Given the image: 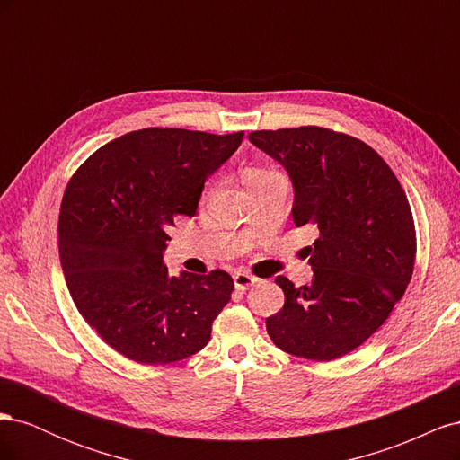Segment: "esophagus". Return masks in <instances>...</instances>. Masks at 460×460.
<instances>
[{"label":"esophagus","mask_w":460,"mask_h":460,"mask_svg":"<svg viewBox=\"0 0 460 460\" xmlns=\"http://www.w3.org/2000/svg\"><path fill=\"white\" fill-rule=\"evenodd\" d=\"M232 278H234V286L238 288V289H247L249 286H253L257 282L255 276L247 274V272H242V270L235 272Z\"/></svg>","instance_id":"obj_1"}]
</instances>
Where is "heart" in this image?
Wrapping results in <instances>:
<instances>
[{"instance_id": "heart-1", "label": "heart", "mask_w": 460, "mask_h": 460, "mask_svg": "<svg viewBox=\"0 0 460 460\" xmlns=\"http://www.w3.org/2000/svg\"><path fill=\"white\" fill-rule=\"evenodd\" d=\"M272 176H278V174L272 172V171H264V169H252V171L245 172V182H247L249 188H253V186L262 184L264 180H269V178H272ZM211 193H213V190H207L203 199H207L208 196H211Z\"/></svg>"}]
</instances>
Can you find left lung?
<instances>
[{
  "label": "left lung",
  "instance_id": "1",
  "mask_svg": "<svg viewBox=\"0 0 460 460\" xmlns=\"http://www.w3.org/2000/svg\"><path fill=\"white\" fill-rule=\"evenodd\" d=\"M249 142L288 171L296 226H313V280L276 276L284 307L267 318L282 351L333 360L363 345L411 282L416 234L409 199L387 163L365 142L320 127L257 130Z\"/></svg>",
  "mask_w": 460,
  "mask_h": 460
}]
</instances>
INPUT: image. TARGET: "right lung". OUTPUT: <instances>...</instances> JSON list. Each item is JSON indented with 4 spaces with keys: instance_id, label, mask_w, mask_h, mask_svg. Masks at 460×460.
Returning a JSON list of instances; mask_svg holds the SVG:
<instances>
[{
    "instance_id": "add662e5",
    "label": "right lung",
    "mask_w": 460,
    "mask_h": 460,
    "mask_svg": "<svg viewBox=\"0 0 460 460\" xmlns=\"http://www.w3.org/2000/svg\"><path fill=\"white\" fill-rule=\"evenodd\" d=\"M242 140L243 132L144 128L97 149L68 182L59 213L65 280L78 313L127 358L176 363L211 340L232 276H169L163 252L174 220L196 215L205 180Z\"/></svg>"
}]
</instances>
